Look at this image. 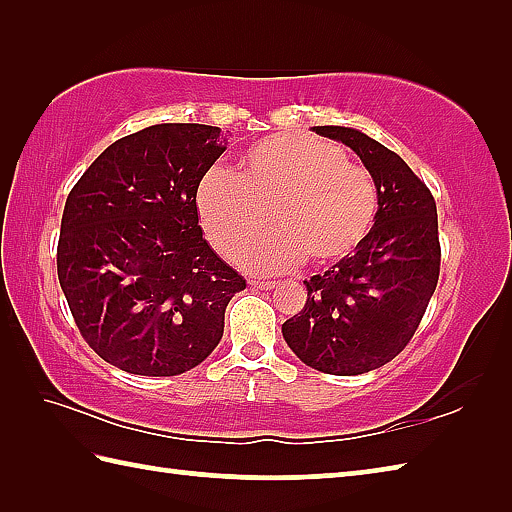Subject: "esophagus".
Segmentation results:
<instances>
[{"mask_svg":"<svg viewBox=\"0 0 512 512\" xmlns=\"http://www.w3.org/2000/svg\"><path fill=\"white\" fill-rule=\"evenodd\" d=\"M248 284L253 286V288H259V290H270V288H275V281H266V279H250Z\"/></svg>","mask_w":512,"mask_h":512,"instance_id":"obj_1","label":"esophagus"}]
</instances>
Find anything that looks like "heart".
<instances>
[{"instance_id":"obj_1","label":"heart","mask_w":512,"mask_h":512,"mask_svg":"<svg viewBox=\"0 0 512 512\" xmlns=\"http://www.w3.org/2000/svg\"><path fill=\"white\" fill-rule=\"evenodd\" d=\"M209 242L235 257L267 230L269 213L280 231L239 254L253 273H279L310 259L339 262L372 231L378 187L367 169L352 165L328 140L273 134L244 151L237 173L211 169L195 195Z\"/></svg>"}]
</instances>
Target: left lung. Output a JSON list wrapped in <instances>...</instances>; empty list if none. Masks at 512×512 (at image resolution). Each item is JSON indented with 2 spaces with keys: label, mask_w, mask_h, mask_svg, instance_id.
Here are the masks:
<instances>
[{
  "label": "left lung",
  "mask_w": 512,
  "mask_h": 512,
  "mask_svg": "<svg viewBox=\"0 0 512 512\" xmlns=\"http://www.w3.org/2000/svg\"><path fill=\"white\" fill-rule=\"evenodd\" d=\"M361 158L378 187L372 231L323 275L303 281L306 306L281 325L301 363L356 376L396 358L436 292L440 239L436 200L394 151L352 127H312Z\"/></svg>",
  "instance_id": "8db88e82"
}]
</instances>
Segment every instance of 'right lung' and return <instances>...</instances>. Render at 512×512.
I'll list each match as a JSON object with an SVG mask.
<instances>
[{
    "instance_id": "obj_1",
    "label": "right lung",
    "mask_w": 512,
    "mask_h": 512,
    "mask_svg": "<svg viewBox=\"0 0 512 512\" xmlns=\"http://www.w3.org/2000/svg\"><path fill=\"white\" fill-rule=\"evenodd\" d=\"M224 149L220 127L151 125L107 147L65 200L61 290L83 339L127 374L200 365L222 339L228 301L246 288L202 237L195 206Z\"/></svg>"
}]
</instances>
